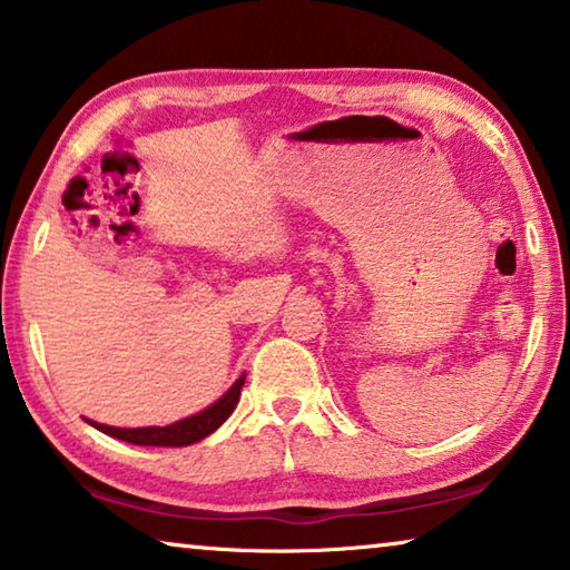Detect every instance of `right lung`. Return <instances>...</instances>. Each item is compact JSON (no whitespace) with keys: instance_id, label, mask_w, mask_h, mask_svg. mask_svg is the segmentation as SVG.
<instances>
[{"instance_id":"add662e5","label":"right lung","mask_w":570,"mask_h":570,"mask_svg":"<svg viewBox=\"0 0 570 570\" xmlns=\"http://www.w3.org/2000/svg\"><path fill=\"white\" fill-rule=\"evenodd\" d=\"M244 380L246 377H238L234 387H230L216 404H210L208 410L193 414V417H186L180 422L166 424V428L122 430V428H110V424H100V422H90V424L95 430L105 432V435L118 438V440H125V442H132V445L186 448V445H193V442H200L204 438H208L210 432H216L220 424H224L230 417V412H234L236 404H238Z\"/></svg>"}]
</instances>
